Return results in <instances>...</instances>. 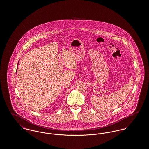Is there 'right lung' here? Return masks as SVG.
<instances>
[{"instance_id":"1","label":"right lung","mask_w":149,"mask_h":149,"mask_svg":"<svg viewBox=\"0 0 149 149\" xmlns=\"http://www.w3.org/2000/svg\"><path fill=\"white\" fill-rule=\"evenodd\" d=\"M18 63H19V61H18ZM17 68H18V66H17Z\"/></svg>"}]
</instances>
